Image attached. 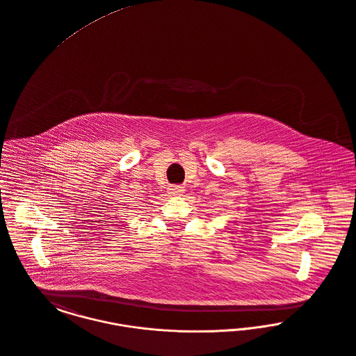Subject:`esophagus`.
Here are the masks:
<instances>
[{"mask_svg": "<svg viewBox=\"0 0 356 356\" xmlns=\"http://www.w3.org/2000/svg\"><path fill=\"white\" fill-rule=\"evenodd\" d=\"M183 191H184V187H181V186H170V188H169V192L172 195H181Z\"/></svg>", "mask_w": 356, "mask_h": 356, "instance_id": "1", "label": "esophagus"}]
</instances>
